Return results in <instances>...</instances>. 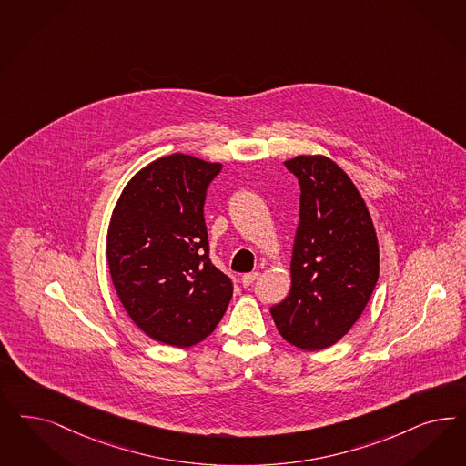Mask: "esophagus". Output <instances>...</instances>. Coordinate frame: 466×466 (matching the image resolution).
Listing matches in <instances>:
<instances>
[{
  "label": "esophagus",
  "mask_w": 466,
  "mask_h": 466,
  "mask_svg": "<svg viewBox=\"0 0 466 466\" xmlns=\"http://www.w3.org/2000/svg\"><path fill=\"white\" fill-rule=\"evenodd\" d=\"M258 278V272H248V274H243L241 278V285L250 286Z\"/></svg>",
  "instance_id": "1"
}]
</instances>
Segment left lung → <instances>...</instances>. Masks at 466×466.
<instances>
[{
	"instance_id": "left-lung-1",
	"label": "left lung",
	"mask_w": 466,
	"mask_h": 466,
	"mask_svg": "<svg viewBox=\"0 0 466 466\" xmlns=\"http://www.w3.org/2000/svg\"><path fill=\"white\" fill-rule=\"evenodd\" d=\"M285 166L300 183V223L291 289L270 316L288 343L317 351L339 341L365 310L379 278V243L365 200L332 159L297 156Z\"/></svg>"
}]
</instances>
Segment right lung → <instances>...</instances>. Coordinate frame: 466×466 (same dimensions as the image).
Masks as SVG:
<instances>
[{
	"label": "right lung",
	"mask_w": 466,
	"mask_h": 466,
	"mask_svg": "<svg viewBox=\"0 0 466 466\" xmlns=\"http://www.w3.org/2000/svg\"><path fill=\"white\" fill-rule=\"evenodd\" d=\"M187 154L142 167L123 188L106 241L109 274L127 314L149 338L187 348L206 339L233 297L209 258L206 190L221 171Z\"/></svg>",
	"instance_id": "add662e5"
}]
</instances>
